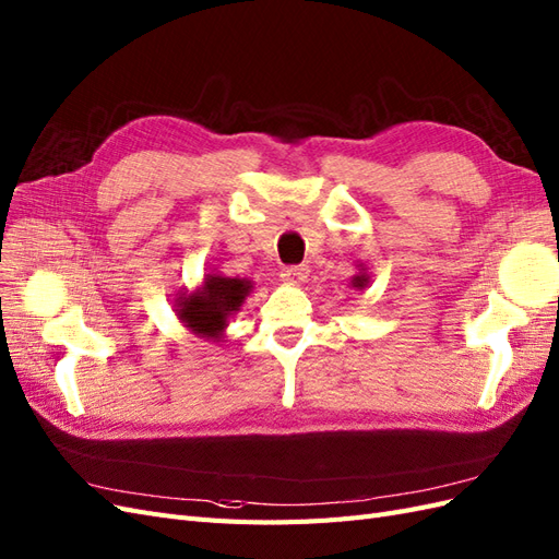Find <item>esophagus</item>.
<instances>
[{
  "label": "esophagus",
  "instance_id": "obj_1",
  "mask_svg": "<svg viewBox=\"0 0 559 559\" xmlns=\"http://www.w3.org/2000/svg\"><path fill=\"white\" fill-rule=\"evenodd\" d=\"M281 278L288 285H301L307 278V269L305 266H288V269H283Z\"/></svg>",
  "mask_w": 559,
  "mask_h": 559
}]
</instances>
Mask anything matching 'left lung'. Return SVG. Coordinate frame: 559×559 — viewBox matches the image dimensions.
Listing matches in <instances>:
<instances>
[{
	"label": "left lung",
	"instance_id": "1",
	"mask_svg": "<svg viewBox=\"0 0 559 559\" xmlns=\"http://www.w3.org/2000/svg\"><path fill=\"white\" fill-rule=\"evenodd\" d=\"M358 266V274L354 276V278H350V288H354V290H365V288H368V285H370V271H368V266H365L362 262L360 264H356Z\"/></svg>",
	"mask_w": 559,
	"mask_h": 559
}]
</instances>
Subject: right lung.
<instances>
[{"mask_svg": "<svg viewBox=\"0 0 559 559\" xmlns=\"http://www.w3.org/2000/svg\"><path fill=\"white\" fill-rule=\"evenodd\" d=\"M254 283L238 276H225L219 271L203 274L194 290L182 288L173 299V311L178 321L197 337L222 342L229 318L241 311Z\"/></svg>", "mask_w": 559, "mask_h": 559, "instance_id": "obj_1", "label": "right lung"}]
</instances>
